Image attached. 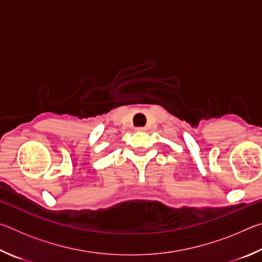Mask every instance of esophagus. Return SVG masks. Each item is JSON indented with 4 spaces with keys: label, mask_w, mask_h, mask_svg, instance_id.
Here are the masks:
<instances>
[{
    "label": "esophagus",
    "mask_w": 262,
    "mask_h": 262,
    "mask_svg": "<svg viewBox=\"0 0 262 262\" xmlns=\"http://www.w3.org/2000/svg\"><path fill=\"white\" fill-rule=\"evenodd\" d=\"M136 130L137 132H145V130H147V128H145V127H137Z\"/></svg>",
    "instance_id": "1"
}]
</instances>
